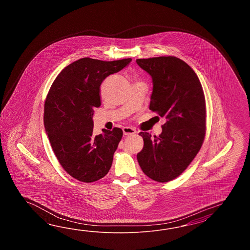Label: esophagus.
Listing matches in <instances>:
<instances>
[{
  "instance_id": "esophagus-1",
  "label": "esophagus",
  "mask_w": 250,
  "mask_h": 250,
  "mask_svg": "<svg viewBox=\"0 0 250 250\" xmlns=\"http://www.w3.org/2000/svg\"><path fill=\"white\" fill-rule=\"evenodd\" d=\"M123 134H124L125 136H131V135H134V134L137 133L135 128L130 127H124L123 128Z\"/></svg>"
}]
</instances>
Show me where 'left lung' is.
I'll list each match as a JSON object with an SVG mask.
<instances>
[{
    "label": "left lung",
    "mask_w": 250,
    "mask_h": 250,
    "mask_svg": "<svg viewBox=\"0 0 250 250\" xmlns=\"http://www.w3.org/2000/svg\"><path fill=\"white\" fill-rule=\"evenodd\" d=\"M153 80L149 109L166 119L158 137L140 132L143 149L137 154L144 173L158 182L174 180L202 146L207 129L206 99L195 71L181 59H138Z\"/></svg>",
    "instance_id": "8db88e82"
}]
</instances>
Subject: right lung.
Returning a JSON list of instances; mask_svg holds the SVG:
<instances>
[{
  "mask_svg": "<svg viewBox=\"0 0 250 250\" xmlns=\"http://www.w3.org/2000/svg\"><path fill=\"white\" fill-rule=\"evenodd\" d=\"M131 59L104 62L80 59L65 67L48 92L43 123L55 156L65 171L90 183L106 175L123 138L122 128L94 136V108L101 105L100 85Z\"/></svg>",
  "mask_w": 250,
  "mask_h": 250,
  "instance_id": "obj_1",
  "label": "right lung"
}]
</instances>
